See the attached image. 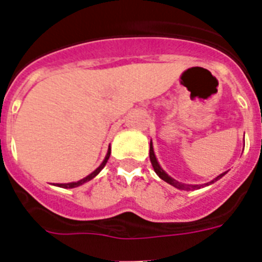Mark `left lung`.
<instances>
[{"label":"left lung","instance_id":"8db88e82","mask_svg":"<svg viewBox=\"0 0 262 262\" xmlns=\"http://www.w3.org/2000/svg\"><path fill=\"white\" fill-rule=\"evenodd\" d=\"M149 160H151V164H152V166H154V170L156 172V174L159 176L161 180H164V181L168 182L169 185H172V186L177 187V189H180V190H195V189H201V187H203V186H209L210 184H214L215 181H217L219 178H222L227 173V172L222 173V174L217 176L215 180H212L211 182H209V184H205V185H187V184H182V182L176 181L174 178L170 177V176H169L168 173H166L165 170L161 168V166H160L159 161H157L156 156H155L154 147H152V140H151V144H149Z\"/></svg>","mask_w":262,"mask_h":262}]
</instances>
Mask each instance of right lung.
<instances>
[{
  "instance_id": "1",
  "label": "right lung",
  "mask_w": 262,
  "mask_h": 262,
  "mask_svg": "<svg viewBox=\"0 0 262 262\" xmlns=\"http://www.w3.org/2000/svg\"><path fill=\"white\" fill-rule=\"evenodd\" d=\"M110 154H111V149H110V148H108V151H107V154H106V157H105V160H103V161H102V164H101V165H99L98 168H97L93 173H90V174L86 176V177H85V178H82V180H80V181H77V182H69V184H56V186L64 187V189H73V187L81 186V185H84L85 182L90 181V180H93V178L96 177V176L98 174V173L101 172V170H102L103 166L106 165L108 157H110Z\"/></svg>"
}]
</instances>
